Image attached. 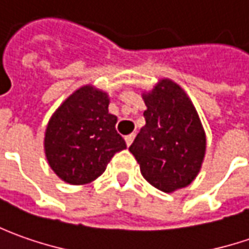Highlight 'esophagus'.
<instances>
[{
    "label": "esophagus",
    "mask_w": 249,
    "mask_h": 249,
    "mask_svg": "<svg viewBox=\"0 0 249 249\" xmlns=\"http://www.w3.org/2000/svg\"><path fill=\"white\" fill-rule=\"evenodd\" d=\"M133 139H135V133H129L125 136V142H126V146H131L132 144Z\"/></svg>",
    "instance_id": "1"
}]
</instances>
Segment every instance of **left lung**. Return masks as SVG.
I'll list each match as a JSON object with an SVG mask.
<instances>
[{"mask_svg":"<svg viewBox=\"0 0 249 249\" xmlns=\"http://www.w3.org/2000/svg\"><path fill=\"white\" fill-rule=\"evenodd\" d=\"M142 98L146 125L129 151L151 186L172 193L198 175L207 150L205 131L192 99L175 81L162 78Z\"/></svg>","mask_w":249,"mask_h":249,"instance_id":"left-lung-1","label":"left lung"}]
</instances>
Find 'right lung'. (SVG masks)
Segmentation results:
<instances>
[{
  "label": "right lung",
  "instance_id": "add662e5",
  "mask_svg": "<svg viewBox=\"0 0 249 249\" xmlns=\"http://www.w3.org/2000/svg\"><path fill=\"white\" fill-rule=\"evenodd\" d=\"M107 92L84 85L49 118L44 150L49 167L63 182L88 184L98 179L118 151L126 149L108 113Z\"/></svg>",
  "mask_w": 249,
  "mask_h": 249
}]
</instances>
